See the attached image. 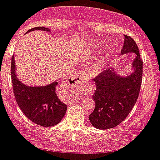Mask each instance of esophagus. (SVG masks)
Listing matches in <instances>:
<instances>
[{
  "mask_svg": "<svg viewBox=\"0 0 160 160\" xmlns=\"http://www.w3.org/2000/svg\"><path fill=\"white\" fill-rule=\"evenodd\" d=\"M85 79V75H84V72H76V74L72 77V83H74V84H78L80 82L83 81V80Z\"/></svg>",
  "mask_w": 160,
  "mask_h": 160,
  "instance_id": "1",
  "label": "esophagus"
}]
</instances>
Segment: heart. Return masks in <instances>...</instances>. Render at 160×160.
<instances>
[{
  "instance_id": "b5f03b06",
  "label": "heart",
  "mask_w": 160,
  "mask_h": 160,
  "mask_svg": "<svg viewBox=\"0 0 160 160\" xmlns=\"http://www.w3.org/2000/svg\"><path fill=\"white\" fill-rule=\"evenodd\" d=\"M94 45H95V46H99L100 45V42H94Z\"/></svg>"
}]
</instances>
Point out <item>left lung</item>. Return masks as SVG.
<instances>
[{
  "mask_svg": "<svg viewBox=\"0 0 160 160\" xmlns=\"http://www.w3.org/2000/svg\"><path fill=\"white\" fill-rule=\"evenodd\" d=\"M122 54L134 53V71L127 76H120L111 68L101 72L93 80L96 91L92 95L95 109L89 115L91 124L100 130H108L127 118L138 97L142 78V60L138 47L130 36L124 35Z\"/></svg>",
  "mask_w": 160,
  "mask_h": 160,
  "instance_id": "8db88e82",
  "label": "left lung"
}]
</instances>
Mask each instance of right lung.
Here are the masks:
<instances>
[{
    "instance_id": "right-lung-1",
    "label": "right lung",
    "mask_w": 160,
    "mask_h": 160,
    "mask_svg": "<svg viewBox=\"0 0 160 160\" xmlns=\"http://www.w3.org/2000/svg\"><path fill=\"white\" fill-rule=\"evenodd\" d=\"M50 31L43 26L30 29ZM14 58L11 62V79L17 103L26 118L38 126L49 127L58 124L63 119L67 105L58 98L55 92L57 82L42 87H29L18 79L15 73Z\"/></svg>"
}]
</instances>
